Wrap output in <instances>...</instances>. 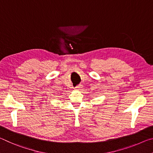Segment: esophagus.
I'll use <instances>...</instances> for the list:
<instances>
[{
	"label": "esophagus",
	"instance_id": "obj_1",
	"mask_svg": "<svg viewBox=\"0 0 153 153\" xmlns=\"http://www.w3.org/2000/svg\"><path fill=\"white\" fill-rule=\"evenodd\" d=\"M81 85H78V86H76V87H75V89H76V90L81 89Z\"/></svg>",
	"mask_w": 153,
	"mask_h": 153
}]
</instances>
